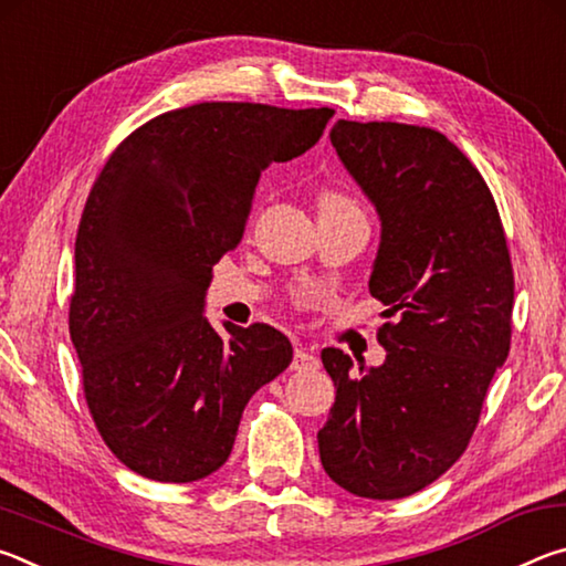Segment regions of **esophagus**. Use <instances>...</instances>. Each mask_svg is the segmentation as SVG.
Wrapping results in <instances>:
<instances>
[{
  "label": "esophagus",
  "mask_w": 566,
  "mask_h": 566,
  "mask_svg": "<svg viewBox=\"0 0 566 566\" xmlns=\"http://www.w3.org/2000/svg\"><path fill=\"white\" fill-rule=\"evenodd\" d=\"M292 369L294 371H314V369H319V357H317V354H312L310 349H296L294 352V359H292Z\"/></svg>",
  "instance_id": "esophagus-1"
}]
</instances>
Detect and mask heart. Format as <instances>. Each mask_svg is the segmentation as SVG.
Here are the masks:
<instances>
[{"instance_id":"obj_1","label":"heart","mask_w":566,"mask_h":566,"mask_svg":"<svg viewBox=\"0 0 566 566\" xmlns=\"http://www.w3.org/2000/svg\"><path fill=\"white\" fill-rule=\"evenodd\" d=\"M319 209H359V205L342 191H324L319 197Z\"/></svg>"}]
</instances>
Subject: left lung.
<instances>
[{
	"label": "left lung",
	"mask_w": 566,
	"mask_h": 566,
	"mask_svg": "<svg viewBox=\"0 0 566 566\" xmlns=\"http://www.w3.org/2000/svg\"><path fill=\"white\" fill-rule=\"evenodd\" d=\"M344 167L381 219L369 292L387 306L381 367L352 371L322 349L337 387L319 459L342 490L401 500L452 467L472 439L512 342L514 270L500 209L476 167L442 132L339 119Z\"/></svg>",
	"instance_id": "1"
}]
</instances>
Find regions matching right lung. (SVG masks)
I'll list each match as a JSON object with an SVG mask.
<instances>
[{"label":"right lung","mask_w":566,"mask_h":566,"mask_svg":"<svg viewBox=\"0 0 566 566\" xmlns=\"http://www.w3.org/2000/svg\"><path fill=\"white\" fill-rule=\"evenodd\" d=\"M334 109L199 102L134 129L94 179L74 244L70 334L104 444L155 482L217 472L247 401L292 361L270 324L205 319L272 161L317 145Z\"/></svg>","instance_id":"add662e5"}]
</instances>
